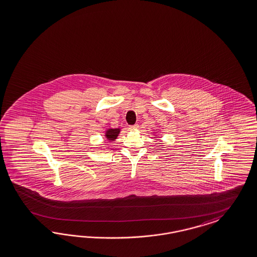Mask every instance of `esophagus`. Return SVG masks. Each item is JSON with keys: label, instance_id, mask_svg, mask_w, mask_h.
<instances>
[{"label": "esophagus", "instance_id": "1", "mask_svg": "<svg viewBox=\"0 0 257 257\" xmlns=\"http://www.w3.org/2000/svg\"><path fill=\"white\" fill-rule=\"evenodd\" d=\"M138 128V124H133V125H130V130L131 131H135Z\"/></svg>", "mask_w": 257, "mask_h": 257}]
</instances>
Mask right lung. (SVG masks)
<instances>
[{
    "label": "right lung",
    "instance_id": "1",
    "mask_svg": "<svg viewBox=\"0 0 257 257\" xmlns=\"http://www.w3.org/2000/svg\"><path fill=\"white\" fill-rule=\"evenodd\" d=\"M119 133H120V128H108L105 132V138L109 142L114 141L115 139L117 138Z\"/></svg>",
    "mask_w": 257,
    "mask_h": 257
}]
</instances>
